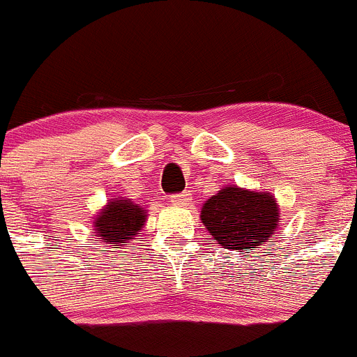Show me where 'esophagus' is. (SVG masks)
Listing matches in <instances>:
<instances>
[{
  "instance_id": "obj_1",
  "label": "esophagus",
  "mask_w": 357,
  "mask_h": 357,
  "mask_svg": "<svg viewBox=\"0 0 357 357\" xmlns=\"http://www.w3.org/2000/svg\"><path fill=\"white\" fill-rule=\"evenodd\" d=\"M172 203H174L175 206L187 208L192 204V197H190L189 192H182V194H177V196H172Z\"/></svg>"
}]
</instances>
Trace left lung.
Wrapping results in <instances>:
<instances>
[{"mask_svg": "<svg viewBox=\"0 0 357 357\" xmlns=\"http://www.w3.org/2000/svg\"><path fill=\"white\" fill-rule=\"evenodd\" d=\"M201 222L225 250H255L273 238L280 222V204L269 190L225 185L204 201Z\"/></svg>", "mask_w": 357, "mask_h": 357, "instance_id": "8db88e82", "label": "left lung"}]
</instances>
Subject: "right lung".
Wrapping results in <instances>:
<instances>
[{"mask_svg":"<svg viewBox=\"0 0 357 357\" xmlns=\"http://www.w3.org/2000/svg\"><path fill=\"white\" fill-rule=\"evenodd\" d=\"M147 220V210L128 197H111L95 215L93 236L102 245L118 248L121 243L135 239Z\"/></svg>","mask_w":357,"mask_h":357,"instance_id":"right-lung-1","label":"right lung"}]
</instances>
